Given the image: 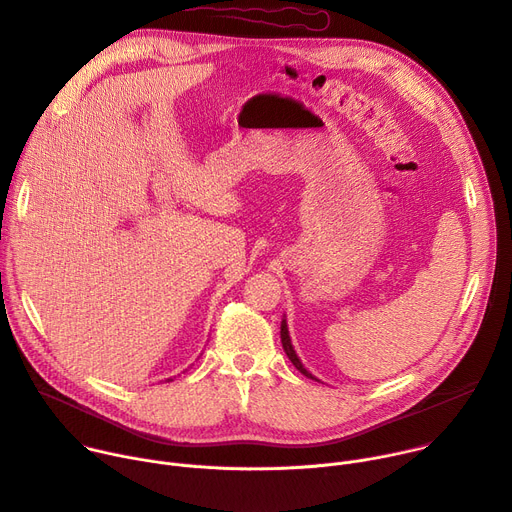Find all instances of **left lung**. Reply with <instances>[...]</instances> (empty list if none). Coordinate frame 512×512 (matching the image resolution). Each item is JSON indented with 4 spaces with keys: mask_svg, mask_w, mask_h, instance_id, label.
<instances>
[{
    "mask_svg": "<svg viewBox=\"0 0 512 512\" xmlns=\"http://www.w3.org/2000/svg\"><path fill=\"white\" fill-rule=\"evenodd\" d=\"M281 342H283V348H285V352H287V357H289V361L295 365V369L297 371H301L305 377H309V379H316V381H320L318 377H313L305 367H303V363L299 361V357H297V352H295V348H293V344H291V336H289V328H287V320L283 318V322H281Z\"/></svg>",
    "mask_w": 512,
    "mask_h": 512,
    "instance_id": "left-lung-1",
    "label": "left lung"
}]
</instances>
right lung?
Wrapping results in <instances>:
<instances>
[{
  "mask_svg": "<svg viewBox=\"0 0 512 512\" xmlns=\"http://www.w3.org/2000/svg\"><path fill=\"white\" fill-rule=\"evenodd\" d=\"M168 381H170V379H168Z\"/></svg>",
  "mask_w": 512,
  "mask_h": 512,
  "instance_id": "add662e5",
  "label": "right lung"
}]
</instances>
